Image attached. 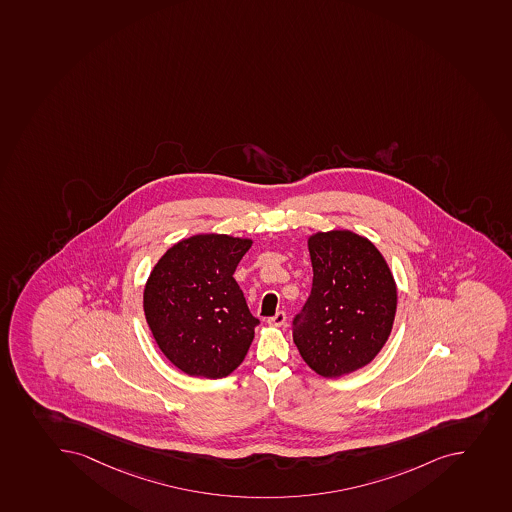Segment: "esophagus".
Wrapping results in <instances>:
<instances>
[{
  "mask_svg": "<svg viewBox=\"0 0 512 512\" xmlns=\"http://www.w3.org/2000/svg\"><path fill=\"white\" fill-rule=\"evenodd\" d=\"M268 324L273 325V327H282L286 324V312L279 311L276 316L269 317Z\"/></svg>",
  "mask_w": 512,
  "mask_h": 512,
  "instance_id": "obj_1",
  "label": "esophagus"
}]
</instances>
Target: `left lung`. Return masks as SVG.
<instances>
[{
  "mask_svg": "<svg viewBox=\"0 0 512 512\" xmlns=\"http://www.w3.org/2000/svg\"><path fill=\"white\" fill-rule=\"evenodd\" d=\"M312 289L292 320L304 362L322 377L355 372L375 359L392 332L397 286L382 254L352 231L309 238Z\"/></svg>",
  "mask_w": 512,
  "mask_h": 512,
  "instance_id": "left-lung-1",
  "label": "left lung"
}]
</instances>
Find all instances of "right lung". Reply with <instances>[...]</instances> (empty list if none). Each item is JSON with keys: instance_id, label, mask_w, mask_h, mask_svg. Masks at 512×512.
Instances as JSON below:
<instances>
[{"instance_id": "right-lung-1", "label": "right lung", "mask_w": 512, "mask_h": 512, "mask_svg": "<svg viewBox=\"0 0 512 512\" xmlns=\"http://www.w3.org/2000/svg\"><path fill=\"white\" fill-rule=\"evenodd\" d=\"M251 239L196 235L163 254L145 284L144 311L165 357L192 377L223 378L248 354L259 319L235 281Z\"/></svg>"}]
</instances>
